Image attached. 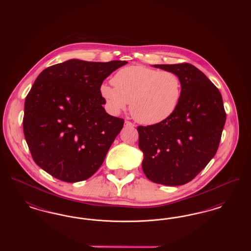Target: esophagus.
Listing matches in <instances>:
<instances>
[{"mask_svg": "<svg viewBox=\"0 0 251 251\" xmlns=\"http://www.w3.org/2000/svg\"><path fill=\"white\" fill-rule=\"evenodd\" d=\"M124 126H125V127H135V125L132 124L130 121H125V122H124Z\"/></svg>", "mask_w": 251, "mask_h": 251, "instance_id": "esophagus-1", "label": "esophagus"}]
</instances>
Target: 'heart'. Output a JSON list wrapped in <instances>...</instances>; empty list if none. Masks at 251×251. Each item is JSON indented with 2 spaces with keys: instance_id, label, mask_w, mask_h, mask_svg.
Segmentation results:
<instances>
[{
  "instance_id": "obj_1",
  "label": "heart",
  "mask_w": 251,
  "mask_h": 251,
  "mask_svg": "<svg viewBox=\"0 0 251 251\" xmlns=\"http://www.w3.org/2000/svg\"><path fill=\"white\" fill-rule=\"evenodd\" d=\"M112 82L114 85L102 84L100 87L109 110L118 114L130 102L131 116L144 125L167 120L179 106L181 81L174 72L129 66L117 72Z\"/></svg>"
}]
</instances>
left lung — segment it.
Returning a JSON list of instances; mask_svg holds the SVG:
<instances>
[{"label":"left lung","mask_w":251,"mask_h":251,"mask_svg":"<svg viewBox=\"0 0 251 251\" xmlns=\"http://www.w3.org/2000/svg\"><path fill=\"white\" fill-rule=\"evenodd\" d=\"M181 81L179 106L167 120L139 126L142 168L150 180L167 186L194 179L214 158L226 122L222 96L207 76L188 63L152 65Z\"/></svg>","instance_id":"8db88e82"}]
</instances>
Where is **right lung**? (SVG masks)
<instances>
[{"mask_svg":"<svg viewBox=\"0 0 251 251\" xmlns=\"http://www.w3.org/2000/svg\"><path fill=\"white\" fill-rule=\"evenodd\" d=\"M127 63L71 59L37 76L24 103V132L38 167L66 182L100 168L124 124L106 113L100 87Z\"/></svg>","mask_w":251,"mask_h":251,"instance_id":"right-lung-1","label":"right lung"}]
</instances>
